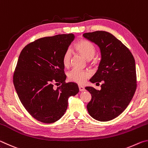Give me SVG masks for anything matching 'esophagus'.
Instances as JSON below:
<instances>
[{
  "label": "esophagus",
  "mask_w": 148,
  "mask_h": 148,
  "mask_svg": "<svg viewBox=\"0 0 148 148\" xmlns=\"http://www.w3.org/2000/svg\"><path fill=\"white\" fill-rule=\"evenodd\" d=\"M79 91H84L85 90V87H84V86H80V85H79Z\"/></svg>",
  "instance_id": "esophagus-1"
}]
</instances>
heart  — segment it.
I'll return each instance as SVG.
<instances>
[{
	"instance_id": "1",
	"label": "heart",
	"mask_w": 148,
	"mask_h": 148,
	"mask_svg": "<svg viewBox=\"0 0 148 148\" xmlns=\"http://www.w3.org/2000/svg\"><path fill=\"white\" fill-rule=\"evenodd\" d=\"M75 49L78 53L84 57L87 61L91 60L95 53V46L91 43L85 40H79L75 44ZM71 60V51L67 49L62 57V63L65 67L69 66ZM91 76V73L87 71L73 69L69 73V79L72 82L79 84H83Z\"/></svg>"
}]
</instances>
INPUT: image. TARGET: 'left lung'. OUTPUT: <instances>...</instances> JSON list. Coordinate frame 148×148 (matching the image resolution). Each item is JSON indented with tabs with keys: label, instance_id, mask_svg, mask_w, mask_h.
<instances>
[{
	"label": "left lung",
	"instance_id": "obj_1",
	"mask_svg": "<svg viewBox=\"0 0 148 148\" xmlns=\"http://www.w3.org/2000/svg\"><path fill=\"white\" fill-rule=\"evenodd\" d=\"M83 36L99 46L101 56L98 70L90 82L102 84L100 90L86 87L92 96L87 111L95 119L110 121L124 111L134 96L136 89L134 59L129 49L110 32L98 31Z\"/></svg>",
	"mask_w": 148,
	"mask_h": 148
}]
</instances>
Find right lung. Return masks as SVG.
Segmentation results:
<instances>
[{"label": "right lung", "instance_id": "right-lung-1", "mask_svg": "<svg viewBox=\"0 0 148 148\" xmlns=\"http://www.w3.org/2000/svg\"><path fill=\"white\" fill-rule=\"evenodd\" d=\"M75 38L73 34L44 37L24 47L14 74V85L20 101L31 116L45 123L63 116L68 99L79 92L77 84L65 83L62 57ZM55 83L62 85L57 90Z\"/></svg>", "mask_w": 148, "mask_h": 148}]
</instances>
